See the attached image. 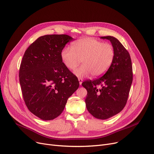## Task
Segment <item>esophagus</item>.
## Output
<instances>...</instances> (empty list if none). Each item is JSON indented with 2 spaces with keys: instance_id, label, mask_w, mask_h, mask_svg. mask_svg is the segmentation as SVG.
Instances as JSON below:
<instances>
[{
  "instance_id": "34e87169",
  "label": "esophagus",
  "mask_w": 154,
  "mask_h": 154,
  "mask_svg": "<svg viewBox=\"0 0 154 154\" xmlns=\"http://www.w3.org/2000/svg\"><path fill=\"white\" fill-rule=\"evenodd\" d=\"M79 84L81 85L82 83V82H83V80H82V79H81V78H79Z\"/></svg>"
}]
</instances>
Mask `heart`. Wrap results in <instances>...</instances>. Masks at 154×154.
<instances>
[{
    "label": "heart",
    "mask_w": 154,
    "mask_h": 154,
    "mask_svg": "<svg viewBox=\"0 0 154 154\" xmlns=\"http://www.w3.org/2000/svg\"><path fill=\"white\" fill-rule=\"evenodd\" d=\"M115 57L114 47L92 37H84L64 47L60 52V58L68 69L74 70L81 62L82 66L74 70L79 77L91 74L97 77L106 73Z\"/></svg>",
    "instance_id": "1"
}]
</instances>
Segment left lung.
<instances>
[{
	"label": "left lung",
	"instance_id": "obj_1",
	"mask_svg": "<svg viewBox=\"0 0 154 154\" xmlns=\"http://www.w3.org/2000/svg\"><path fill=\"white\" fill-rule=\"evenodd\" d=\"M109 40L115 50V57L103 75L87 80L82 85L86 88V107L91 114L99 119L114 116L125 106L133 80L130 54L119 40L112 36L101 37Z\"/></svg>",
	"mask_w": 154,
	"mask_h": 154
}]
</instances>
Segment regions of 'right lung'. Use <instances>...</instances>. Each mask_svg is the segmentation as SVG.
Segmentation results:
<instances>
[{
    "label": "right lung",
    "instance_id": "1",
    "mask_svg": "<svg viewBox=\"0 0 154 154\" xmlns=\"http://www.w3.org/2000/svg\"><path fill=\"white\" fill-rule=\"evenodd\" d=\"M73 39L66 34L41 36L23 56L19 74L23 98L29 111L42 120L60 116L79 87L60 58L62 49Z\"/></svg>",
    "mask_w": 154,
    "mask_h": 154
}]
</instances>
